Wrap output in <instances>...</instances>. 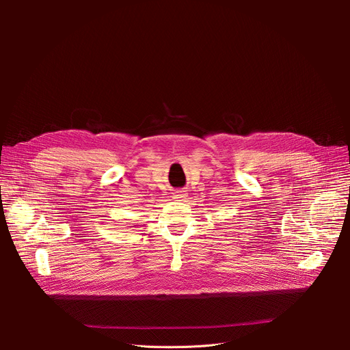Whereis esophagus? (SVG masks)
<instances>
[{
    "mask_svg": "<svg viewBox=\"0 0 350 350\" xmlns=\"http://www.w3.org/2000/svg\"><path fill=\"white\" fill-rule=\"evenodd\" d=\"M186 197H187V194L183 190H177L173 193V198H176V200H185Z\"/></svg>",
    "mask_w": 350,
    "mask_h": 350,
    "instance_id": "34e87169",
    "label": "esophagus"
}]
</instances>
